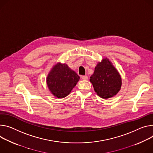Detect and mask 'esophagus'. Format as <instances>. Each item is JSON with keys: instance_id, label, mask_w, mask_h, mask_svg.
<instances>
[{"instance_id": "esophagus-1", "label": "esophagus", "mask_w": 153, "mask_h": 153, "mask_svg": "<svg viewBox=\"0 0 153 153\" xmlns=\"http://www.w3.org/2000/svg\"><path fill=\"white\" fill-rule=\"evenodd\" d=\"M81 77L83 80H87L88 79V76H82Z\"/></svg>"}]
</instances>
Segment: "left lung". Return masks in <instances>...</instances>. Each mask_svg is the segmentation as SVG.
<instances>
[{"label":"left lung","mask_w":153,"mask_h":153,"mask_svg":"<svg viewBox=\"0 0 153 153\" xmlns=\"http://www.w3.org/2000/svg\"><path fill=\"white\" fill-rule=\"evenodd\" d=\"M95 92L103 99L116 95L121 86V78L114 66L107 59H103L94 68L90 77Z\"/></svg>","instance_id":"8db88e82"}]
</instances>
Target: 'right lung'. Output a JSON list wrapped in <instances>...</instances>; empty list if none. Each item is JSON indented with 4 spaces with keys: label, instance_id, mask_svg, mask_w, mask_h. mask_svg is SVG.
Masks as SVG:
<instances>
[{
    "label": "right lung",
    "instance_id": "obj_1",
    "mask_svg": "<svg viewBox=\"0 0 153 153\" xmlns=\"http://www.w3.org/2000/svg\"><path fill=\"white\" fill-rule=\"evenodd\" d=\"M79 76L65 64L57 63L47 77V84L57 98H65L76 85Z\"/></svg>",
    "mask_w": 153,
    "mask_h": 153
}]
</instances>
